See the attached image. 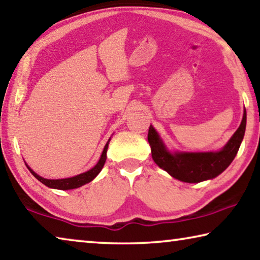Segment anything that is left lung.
<instances>
[{
    "label": "left lung",
    "mask_w": 260,
    "mask_h": 260,
    "mask_svg": "<svg viewBox=\"0 0 260 260\" xmlns=\"http://www.w3.org/2000/svg\"><path fill=\"white\" fill-rule=\"evenodd\" d=\"M246 112L237 131L228 143L217 152H175L166 150L164 143L152 126L149 127L148 142L151 147V156L160 169L173 178L183 182L195 183L213 179L222 173L234 159L245 133Z\"/></svg>",
    "instance_id": "1"
}]
</instances>
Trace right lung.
<instances>
[{
    "mask_svg": "<svg viewBox=\"0 0 260 260\" xmlns=\"http://www.w3.org/2000/svg\"><path fill=\"white\" fill-rule=\"evenodd\" d=\"M109 142H110V140L108 141V143L105 144L104 150L102 152V156H101L98 164H96L91 170L87 171V172H85V173H81V174H79V175H76V177H73V178L59 179V180L45 179V178H41L40 175H38L37 173L34 172V171L30 170L27 165H26V166H27V169L29 170V172L32 173L34 177L39 180V181L42 182L43 184H46L47 187L55 188V189H60V190H68V189L79 188V187L83 186V184L90 182L91 180H93L96 177V175H98L101 172V170L103 169L104 162H105V160H107V150H108Z\"/></svg>",
    "mask_w": 260,
    "mask_h": 260,
    "instance_id": "obj_1",
    "label": "right lung"
}]
</instances>
